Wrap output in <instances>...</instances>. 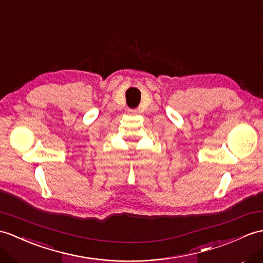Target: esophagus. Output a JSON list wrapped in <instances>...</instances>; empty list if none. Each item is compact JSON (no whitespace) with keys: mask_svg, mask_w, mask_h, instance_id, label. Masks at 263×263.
<instances>
[{"mask_svg":"<svg viewBox=\"0 0 263 263\" xmlns=\"http://www.w3.org/2000/svg\"><path fill=\"white\" fill-rule=\"evenodd\" d=\"M127 112H129V114H131V115L138 114V111H137V109H134V108H129V109H127Z\"/></svg>","mask_w":263,"mask_h":263,"instance_id":"esophagus-1","label":"esophagus"}]
</instances>
